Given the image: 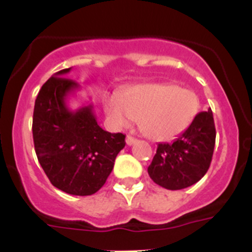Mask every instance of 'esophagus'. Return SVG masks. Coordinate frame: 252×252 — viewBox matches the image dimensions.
Segmentation results:
<instances>
[{
	"instance_id": "34e87169",
	"label": "esophagus",
	"mask_w": 252,
	"mask_h": 252,
	"mask_svg": "<svg viewBox=\"0 0 252 252\" xmlns=\"http://www.w3.org/2000/svg\"><path fill=\"white\" fill-rule=\"evenodd\" d=\"M136 141H138V140H136L135 138H133V136H130V135L126 136V145H128V146H131V145L135 144Z\"/></svg>"
}]
</instances>
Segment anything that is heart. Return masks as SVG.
<instances>
[{"label": "heart", "instance_id": "heart-1", "mask_svg": "<svg viewBox=\"0 0 252 252\" xmlns=\"http://www.w3.org/2000/svg\"><path fill=\"white\" fill-rule=\"evenodd\" d=\"M103 103L116 126H126L136 121L142 134L157 141L171 140L183 133L200 108L195 93L167 83L133 86L122 96H107Z\"/></svg>", "mask_w": 252, "mask_h": 252}]
</instances>
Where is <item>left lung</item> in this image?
Listing matches in <instances>:
<instances>
[{
	"mask_svg": "<svg viewBox=\"0 0 252 252\" xmlns=\"http://www.w3.org/2000/svg\"><path fill=\"white\" fill-rule=\"evenodd\" d=\"M215 142L216 128L210 108L197 113L187 130L173 142L158 144L147 168L150 178L168 190L191 187L210 168Z\"/></svg>",
	"mask_w": 252,
	"mask_h": 252,
	"instance_id": "1",
	"label": "left lung"
}]
</instances>
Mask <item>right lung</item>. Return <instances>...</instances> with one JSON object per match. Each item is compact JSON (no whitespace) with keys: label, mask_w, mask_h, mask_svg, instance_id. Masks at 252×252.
Instances as JSON below:
<instances>
[{"label":"right lung","mask_w":252,"mask_h":252,"mask_svg":"<svg viewBox=\"0 0 252 252\" xmlns=\"http://www.w3.org/2000/svg\"><path fill=\"white\" fill-rule=\"evenodd\" d=\"M70 69L55 73L37 94L32 138L37 159L53 187L86 196L103 187L126 146V135L103 130L93 103L69 108L68 98L79 90L75 81L65 78Z\"/></svg>","instance_id":"right-lung-1"}]
</instances>
